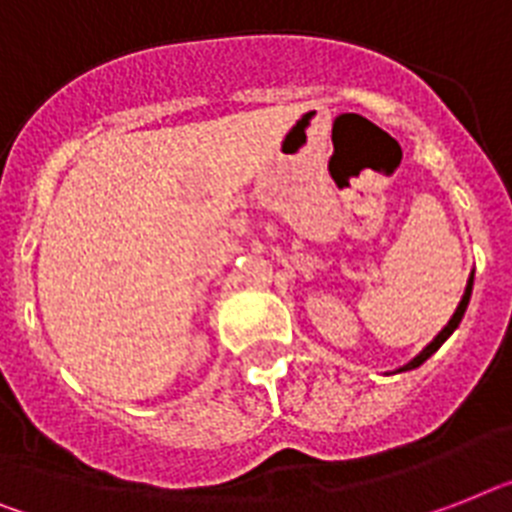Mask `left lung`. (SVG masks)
Returning a JSON list of instances; mask_svg holds the SVG:
<instances>
[{
  "mask_svg": "<svg viewBox=\"0 0 512 512\" xmlns=\"http://www.w3.org/2000/svg\"><path fill=\"white\" fill-rule=\"evenodd\" d=\"M471 287H474V274H471V277H468L466 293H463V298H460L458 308H455L453 319H450V322H447V327L442 329V332H439V335L434 337V340L429 342V345H426V348L421 350V353H418V356L413 358L411 363H405V366H403V369H400V371H408V369H416V366H421V363H424L426 358L432 356V353H437V350H439V345H442V342H445L447 337L453 335V332H455V327H458V324H460V319H463V314H466V306H468V301H471Z\"/></svg>",
  "mask_w": 512,
  "mask_h": 512,
  "instance_id": "left-lung-1",
  "label": "left lung"
}]
</instances>
